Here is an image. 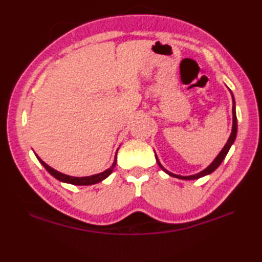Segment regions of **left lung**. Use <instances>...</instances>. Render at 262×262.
Instances as JSON below:
<instances>
[{"mask_svg": "<svg viewBox=\"0 0 262 262\" xmlns=\"http://www.w3.org/2000/svg\"><path fill=\"white\" fill-rule=\"evenodd\" d=\"M232 94V99H233V108H232V111H233V126H232V133L230 135V138L227 140L225 146L223 147V149H222L221 153L217 155V158L211 162V164L209 166H207L205 170H203L202 172H199V173L197 174H193V176H188V177H183V176H178V174H174V173H171V172H169L166 169H164L162 164L160 163V161L158 159L157 155H155V159H157V162L158 164L160 165V168L162 169L165 173H168L169 176L171 177H174V178H178V179H182V180H193V179H199V178H202L204 176H207V174H210L211 172L215 171L217 168H219L220 164L223 162V160L225 159L227 152L230 151V148L232 146V144L234 143L235 141V137H236V133H237V120H236V113H235V100H234V97H233V93L231 92Z\"/></svg>", "mask_w": 262, "mask_h": 262, "instance_id": "1", "label": "left lung"}]
</instances>
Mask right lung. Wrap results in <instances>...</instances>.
I'll return each mask as SVG.
<instances>
[{"label":"right lung","instance_id":"obj_1","mask_svg":"<svg viewBox=\"0 0 262 262\" xmlns=\"http://www.w3.org/2000/svg\"><path fill=\"white\" fill-rule=\"evenodd\" d=\"M36 157H37V155H36ZM37 159H38L39 162H40L43 165V168H45L54 178H56L57 180L62 181V182H66V183H71V185H75V186H89V185H94V183H98L100 181H102V180L105 179V178L109 177V174L111 173V172H113L115 165L117 163V153H116L114 163L109 169L101 172V173L93 174V176H90V177H71V176H68V174L60 173V172L56 171L55 169L51 168V166H49L48 164H46L39 157H37Z\"/></svg>","mask_w":262,"mask_h":262}]
</instances>
